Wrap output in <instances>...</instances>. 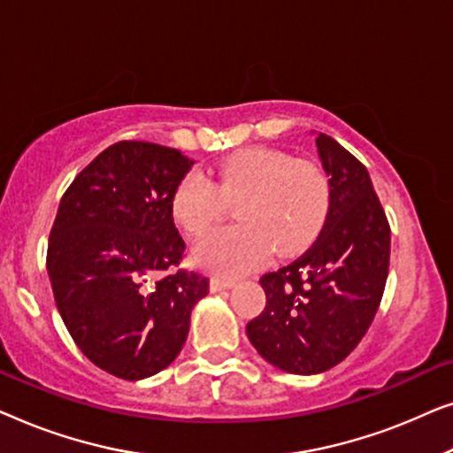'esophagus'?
Wrapping results in <instances>:
<instances>
[{"label":"esophagus","instance_id":"obj_1","mask_svg":"<svg viewBox=\"0 0 453 453\" xmlns=\"http://www.w3.org/2000/svg\"><path fill=\"white\" fill-rule=\"evenodd\" d=\"M233 287H234V280H231V278H219V276L210 278V290H212V293H220V290H228Z\"/></svg>","mask_w":453,"mask_h":453}]
</instances>
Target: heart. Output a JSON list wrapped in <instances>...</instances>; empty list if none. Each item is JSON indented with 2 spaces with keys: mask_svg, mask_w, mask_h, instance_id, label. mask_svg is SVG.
<instances>
[{
  "mask_svg": "<svg viewBox=\"0 0 453 453\" xmlns=\"http://www.w3.org/2000/svg\"><path fill=\"white\" fill-rule=\"evenodd\" d=\"M330 177L313 160L276 148H247L210 169V181L191 171L171 196V214L189 237L219 225L234 206L239 225L210 233L191 251L197 268L241 276L307 250L330 212Z\"/></svg>",
  "mask_w": 453,
  "mask_h": 453,
  "instance_id": "b5f03b06",
  "label": "heart"
}]
</instances>
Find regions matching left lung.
<instances>
[{
	"instance_id": "left-lung-1",
	"label": "left lung",
	"mask_w": 453,
	"mask_h": 453,
	"mask_svg": "<svg viewBox=\"0 0 453 453\" xmlns=\"http://www.w3.org/2000/svg\"><path fill=\"white\" fill-rule=\"evenodd\" d=\"M330 177V212L313 245L262 276L265 307L247 338L274 367L315 375L344 361L367 334L389 268V225L365 166L326 134L315 138Z\"/></svg>"
}]
</instances>
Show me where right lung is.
<instances>
[{"label": "right lung", "mask_w": 453, "mask_h": 453, "mask_svg": "<svg viewBox=\"0 0 453 453\" xmlns=\"http://www.w3.org/2000/svg\"><path fill=\"white\" fill-rule=\"evenodd\" d=\"M191 165L175 148L117 142L59 202L47 250L55 303L78 349L121 380L169 367L208 295V278L194 272L148 280L183 257L171 196Z\"/></svg>", "instance_id": "add662e5"}]
</instances>
